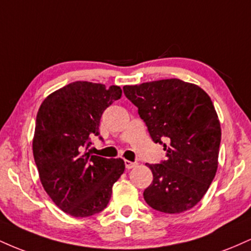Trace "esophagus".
Listing matches in <instances>:
<instances>
[{
    "mask_svg": "<svg viewBox=\"0 0 251 251\" xmlns=\"http://www.w3.org/2000/svg\"><path fill=\"white\" fill-rule=\"evenodd\" d=\"M125 166H126V169H133V168H135V166H137V163H134V162H129V160H125Z\"/></svg>",
    "mask_w": 251,
    "mask_h": 251,
    "instance_id": "34e87169",
    "label": "esophagus"
}]
</instances>
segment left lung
<instances>
[{"label":"left lung","instance_id":"left-lung-1","mask_svg":"<svg viewBox=\"0 0 251 251\" xmlns=\"http://www.w3.org/2000/svg\"><path fill=\"white\" fill-rule=\"evenodd\" d=\"M154 143L164 144L166 160L146 164L153 180L144 191L151 208L180 214L208 191L218 168L221 124L210 97L200 86L165 79L124 86Z\"/></svg>","mask_w":251,"mask_h":251}]
</instances>
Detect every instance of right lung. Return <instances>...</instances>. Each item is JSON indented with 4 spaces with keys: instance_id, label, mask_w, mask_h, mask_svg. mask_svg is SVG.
Instances as JSON below:
<instances>
[{
    "instance_id": "1",
    "label": "right lung",
    "mask_w": 251,
    "mask_h": 251,
    "mask_svg": "<svg viewBox=\"0 0 251 251\" xmlns=\"http://www.w3.org/2000/svg\"><path fill=\"white\" fill-rule=\"evenodd\" d=\"M122 94L119 86L75 81L50 93L37 112L33 154L40 180L57 208L73 217L102 211L124 174L122 158L87 151L103 111Z\"/></svg>"
}]
</instances>
